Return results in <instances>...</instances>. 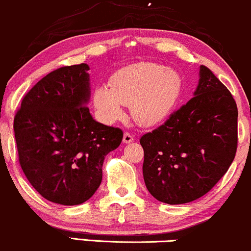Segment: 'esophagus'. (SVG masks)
<instances>
[{
	"label": "esophagus",
	"mask_w": 251,
	"mask_h": 251,
	"mask_svg": "<svg viewBox=\"0 0 251 251\" xmlns=\"http://www.w3.org/2000/svg\"><path fill=\"white\" fill-rule=\"evenodd\" d=\"M134 141V137L132 135L131 133H124V137H123V143L124 144H129V143H133Z\"/></svg>",
	"instance_id": "obj_1"
}]
</instances>
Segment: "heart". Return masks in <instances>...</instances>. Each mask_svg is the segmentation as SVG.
<instances>
[{
  "label": "heart",
  "instance_id": "heart-1",
  "mask_svg": "<svg viewBox=\"0 0 251 251\" xmlns=\"http://www.w3.org/2000/svg\"><path fill=\"white\" fill-rule=\"evenodd\" d=\"M110 87L97 86L92 102L99 119L113 124L131 106L133 119L141 126L158 125L176 106L183 89L180 72L158 63H135L114 72Z\"/></svg>",
  "mask_w": 251,
  "mask_h": 251
}]
</instances>
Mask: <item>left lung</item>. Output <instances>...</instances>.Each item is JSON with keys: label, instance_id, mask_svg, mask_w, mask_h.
Instances as JSON below:
<instances>
[{"label": "left lung", "instance_id": "obj_1", "mask_svg": "<svg viewBox=\"0 0 251 251\" xmlns=\"http://www.w3.org/2000/svg\"><path fill=\"white\" fill-rule=\"evenodd\" d=\"M237 117L231 93L201 65L194 97L140 139L151 194L168 204L188 203L207 194L235 158Z\"/></svg>", "mask_w": 251, "mask_h": 251}]
</instances>
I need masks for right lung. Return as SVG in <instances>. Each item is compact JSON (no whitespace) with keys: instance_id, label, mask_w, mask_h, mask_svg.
<instances>
[{"instance_id":"add662e5","label":"right lung","mask_w":251,"mask_h":251,"mask_svg":"<svg viewBox=\"0 0 251 251\" xmlns=\"http://www.w3.org/2000/svg\"><path fill=\"white\" fill-rule=\"evenodd\" d=\"M90 66H64L42 78L14 119L21 167L44 199L64 206L89 200L100 186L102 164L123 140L120 128L90 113Z\"/></svg>"}]
</instances>
